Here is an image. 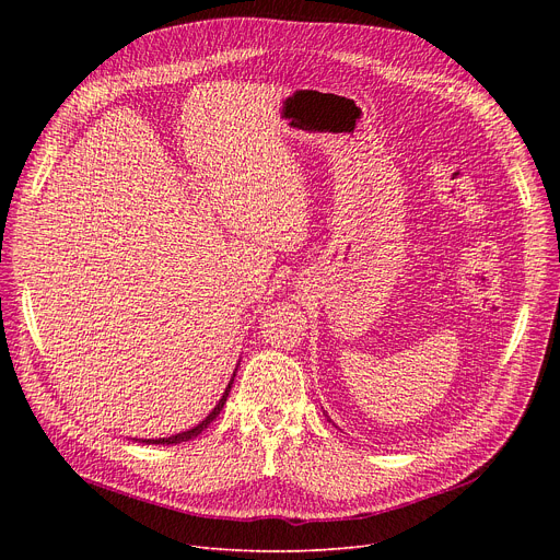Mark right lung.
Returning a JSON list of instances; mask_svg holds the SVG:
<instances>
[{"label":"right lung","mask_w":560,"mask_h":560,"mask_svg":"<svg viewBox=\"0 0 560 560\" xmlns=\"http://www.w3.org/2000/svg\"><path fill=\"white\" fill-rule=\"evenodd\" d=\"M235 376V374H233ZM233 381V378H231ZM229 390H231V384L226 386V390H224V395H222V399L215 404V408L211 410L209 413V418H206L203 422H199L195 429H190V431H184V433H176V435H170V438H156V440H142V443H147V445H176V443H186V440H192V438H197L206 427H209L218 416H220V410H222V406H224V401H226V397H229Z\"/></svg>","instance_id":"obj_1"}]
</instances>
